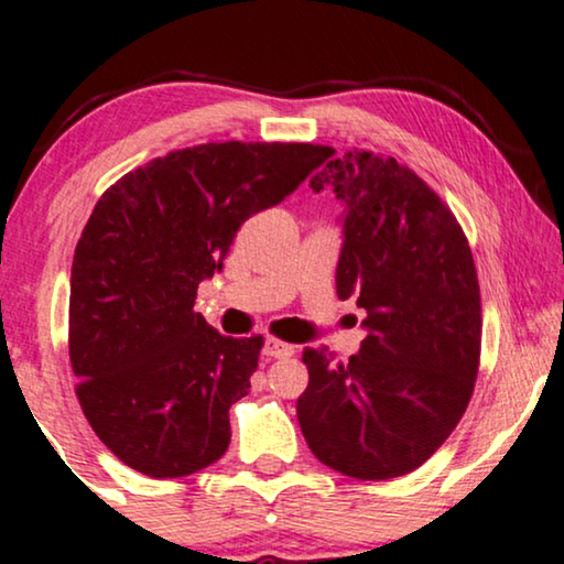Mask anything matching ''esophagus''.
Here are the masks:
<instances>
[{
	"label": "esophagus",
	"mask_w": 564,
	"mask_h": 564,
	"mask_svg": "<svg viewBox=\"0 0 564 564\" xmlns=\"http://www.w3.org/2000/svg\"><path fill=\"white\" fill-rule=\"evenodd\" d=\"M262 356L268 358H289L294 356V345L283 343V340H275V337H270L265 343V348H262Z\"/></svg>",
	"instance_id": "34e87169"
}]
</instances>
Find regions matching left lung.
I'll return each mask as SVG.
<instances>
[{
	"label": "left lung",
	"mask_w": 564,
	"mask_h": 564,
	"mask_svg": "<svg viewBox=\"0 0 564 564\" xmlns=\"http://www.w3.org/2000/svg\"><path fill=\"white\" fill-rule=\"evenodd\" d=\"M345 204L337 299L366 310L358 356L302 360L296 417L312 454L356 479L417 469L452 435L475 392L482 304L467 235L441 195L394 156L352 149L310 180Z\"/></svg>",
	"instance_id": "8db88e82"
}]
</instances>
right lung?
<instances>
[{
    "label": "right lung",
    "mask_w": 564,
    "mask_h": 564,
    "mask_svg": "<svg viewBox=\"0 0 564 564\" xmlns=\"http://www.w3.org/2000/svg\"><path fill=\"white\" fill-rule=\"evenodd\" d=\"M329 147L221 141L156 156L100 195L72 262L69 358L97 438L126 467L185 477L221 459L262 335L193 310L237 229L281 204Z\"/></svg>",
    "instance_id": "right-lung-1"
}]
</instances>
